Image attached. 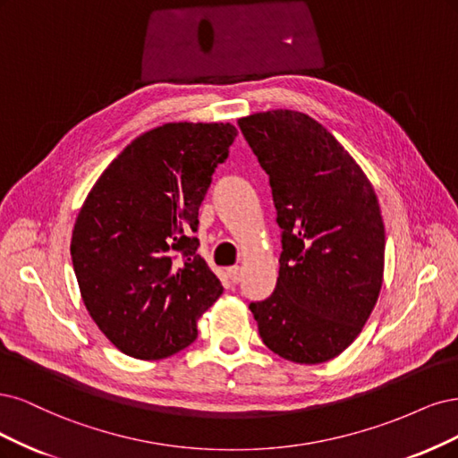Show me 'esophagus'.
Returning <instances> with one entry per match:
<instances>
[{"instance_id": "34e87169", "label": "esophagus", "mask_w": 458, "mask_h": 458, "mask_svg": "<svg viewBox=\"0 0 458 458\" xmlns=\"http://www.w3.org/2000/svg\"><path fill=\"white\" fill-rule=\"evenodd\" d=\"M226 272H228V277L232 279V284H240V279H242V268L240 267H230Z\"/></svg>"}]
</instances>
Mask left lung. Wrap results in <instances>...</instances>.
Instances as JSON below:
<instances>
[{"label": "left lung", "instance_id": "1", "mask_svg": "<svg viewBox=\"0 0 458 458\" xmlns=\"http://www.w3.org/2000/svg\"><path fill=\"white\" fill-rule=\"evenodd\" d=\"M238 125L270 179L284 249L274 293L249 310L277 356L329 361L356 341L380 293L386 240L377 194L314 117L272 110Z\"/></svg>", "mask_w": 458, "mask_h": 458}]
</instances>
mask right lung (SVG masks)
<instances>
[{
	"instance_id": "obj_1",
	"label": "right lung",
	"mask_w": 458,
	"mask_h": 458,
	"mask_svg": "<svg viewBox=\"0 0 458 458\" xmlns=\"http://www.w3.org/2000/svg\"><path fill=\"white\" fill-rule=\"evenodd\" d=\"M238 131L165 123L137 137L100 174L72 232L81 299L131 358L161 360L196 341L223 285L196 250L198 211Z\"/></svg>"
}]
</instances>
